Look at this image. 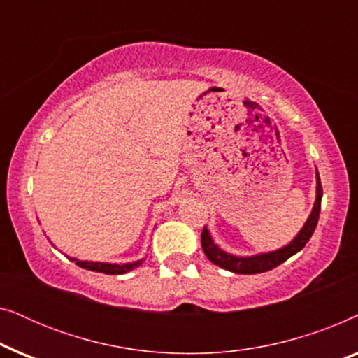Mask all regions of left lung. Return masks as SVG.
Listing matches in <instances>:
<instances>
[{
  "mask_svg": "<svg viewBox=\"0 0 358 358\" xmlns=\"http://www.w3.org/2000/svg\"><path fill=\"white\" fill-rule=\"evenodd\" d=\"M321 199H322V187H321V180H320V173H317V169H316L315 205H313L310 217H308L305 224H303L300 233H298L296 236L287 244V246L275 249V251H271V252L254 254V256H244V257L234 256V254H229L224 251V249L220 248L218 244H215L212 234H210L207 227H203L202 249H203L205 256H207L208 261L213 262L215 266L222 267V268H224V271L234 272V273L251 275V273H261V272L272 271V268H275L277 266H280V264L285 262L288 257H292L293 254L301 251V249L306 246V243L310 241L311 234L315 233L317 218H320Z\"/></svg>",
  "mask_w": 358,
  "mask_h": 358,
  "instance_id": "1",
  "label": "left lung"
}]
</instances>
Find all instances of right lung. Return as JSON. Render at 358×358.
Here are the masks:
<instances>
[{"instance_id":"obj_1","label":"right lung","mask_w":358,"mask_h":358,"mask_svg":"<svg viewBox=\"0 0 358 358\" xmlns=\"http://www.w3.org/2000/svg\"><path fill=\"white\" fill-rule=\"evenodd\" d=\"M68 257V256H66ZM70 261L76 262V266H80L83 268H87V271L92 272H102V273H109V275H122V273H127L134 268L140 267L143 264L145 259H138L135 262H127V264H109V262H92V261H80L76 257H68Z\"/></svg>"}]
</instances>
